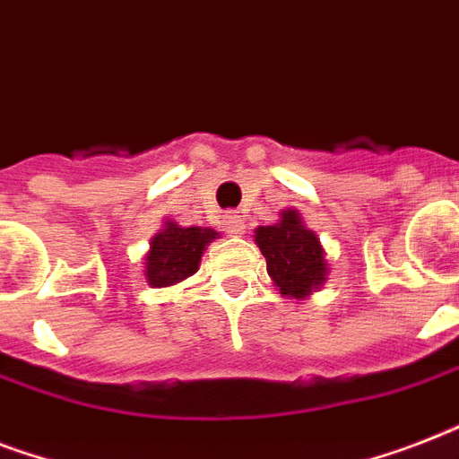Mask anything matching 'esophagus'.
<instances>
[{"instance_id": "obj_1", "label": "esophagus", "mask_w": 459, "mask_h": 459, "mask_svg": "<svg viewBox=\"0 0 459 459\" xmlns=\"http://www.w3.org/2000/svg\"><path fill=\"white\" fill-rule=\"evenodd\" d=\"M245 223L243 219H240V214H236V212H230V214L223 216V230L226 233H230V236H238V233H243Z\"/></svg>"}]
</instances>
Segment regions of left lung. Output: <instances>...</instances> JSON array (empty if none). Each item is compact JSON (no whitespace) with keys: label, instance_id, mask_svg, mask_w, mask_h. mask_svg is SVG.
Returning <instances> with one entry per match:
<instances>
[{"label":"left lung","instance_id":"left-lung-1","mask_svg":"<svg viewBox=\"0 0 459 459\" xmlns=\"http://www.w3.org/2000/svg\"><path fill=\"white\" fill-rule=\"evenodd\" d=\"M255 240L266 257V272L279 286L281 295L305 298L326 279L319 238L314 230L305 229L300 214L293 209L283 212L279 223L259 226Z\"/></svg>","mask_w":459,"mask_h":459}]
</instances>
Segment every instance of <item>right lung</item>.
<instances>
[{"label":"right lung","instance_id":"1","mask_svg":"<svg viewBox=\"0 0 459 459\" xmlns=\"http://www.w3.org/2000/svg\"><path fill=\"white\" fill-rule=\"evenodd\" d=\"M214 238L216 230L212 229H180L176 221L166 223V229L152 238V250L145 259L147 283L154 288H166L193 276L200 266L204 245Z\"/></svg>","mask_w":459,"mask_h":459}]
</instances>
